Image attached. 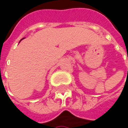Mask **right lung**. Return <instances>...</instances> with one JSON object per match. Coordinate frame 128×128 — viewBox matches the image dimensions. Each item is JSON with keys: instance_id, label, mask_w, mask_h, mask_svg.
I'll list each match as a JSON object with an SVG mask.
<instances>
[{"instance_id": "add662e5", "label": "right lung", "mask_w": 128, "mask_h": 128, "mask_svg": "<svg viewBox=\"0 0 128 128\" xmlns=\"http://www.w3.org/2000/svg\"><path fill=\"white\" fill-rule=\"evenodd\" d=\"M22 39H24V38H22ZM22 39H21V40H22Z\"/></svg>"}]
</instances>
